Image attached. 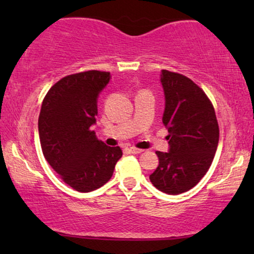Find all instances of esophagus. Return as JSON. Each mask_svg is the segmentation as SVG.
<instances>
[{
	"instance_id": "1",
	"label": "esophagus",
	"mask_w": 254,
	"mask_h": 254,
	"mask_svg": "<svg viewBox=\"0 0 254 254\" xmlns=\"http://www.w3.org/2000/svg\"><path fill=\"white\" fill-rule=\"evenodd\" d=\"M127 150H129L131 154H139V153H142V151H143L142 149H138V148H135V147H131Z\"/></svg>"
}]
</instances>
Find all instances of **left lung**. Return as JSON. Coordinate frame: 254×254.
Here are the masks:
<instances>
[{"label": "left lung", "instance_id": "1", "mask_svg": "<svg viewBox=\"0 0 254 254\" xmlns=\"http://www.w3.org/2000/svg\"><path fill=\"white\" fill-rule=\"evenodd\" d=\"M161 83L170 151H156L159 166L149 179L157 190L179 194L196 186L210 168L220 129L210 99L191 78L162 70Z\"/></svg>", "mask_w": 254, "mask_h": 254}]
</instances>
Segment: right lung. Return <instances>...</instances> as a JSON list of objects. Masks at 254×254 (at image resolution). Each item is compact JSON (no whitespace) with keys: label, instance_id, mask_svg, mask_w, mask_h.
Returning a JSON list of instances; mask_svg holds the SVG:
<instances>
[{"label":"right lung","instance_id":"add662e5","mask_svg":"<svg viewBox=\"0 0 254 254\" xmlns=\"http://www.w3.org/2000/svg\"><path fill=\"white\" fill-rule=\"evenodd\" d=\"M109 71L88 70L61 78L43 100L38 130L44 157L64 183L78 192L101 188L123 155L90 129L98 98L110 81Z\"/></svg>","mask_w":254,"mask_h":254}]
</instances>
